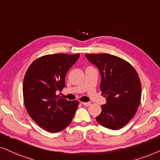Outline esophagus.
Listing matches in <instances>:
<instances>
[{"instance_id":"obj_1","label":"esophagus","mask_w":160,"mask_h":160,"mask_svg":"<svg viewBox=\"0 0 160 160\" xmlns=\"http://www.w3.org/2000/svg\"><path fill=\"white\" fill-rule=\"evenodd\" d=\"M82 104L85 106H89L91 105V102H82Z\"/></svg>"}]
</instances>
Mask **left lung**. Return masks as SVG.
I'll return each instance as SVG.
<instances>
[{"instance_id": "left-lung-1", "label": "left lung", "mask_w": 160, "mask_h": 160, "mask_svg": "<svg viewBox=\"0 0 160 160\" xmlns=\"http://www.w3.org/2000/svg\"><path fill=\"white\" fill-rule=\"evenodd\" d=\"M101 75L100 90L106 99L96 120L105 128H122L136 114L142 87L139 76L131 64L109 54H86Z\"/></svg>"}]
</instances>
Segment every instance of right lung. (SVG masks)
Listing matches in <instances>:
<instances>
[{
  "label": "right lung",
  "mask_w": 160,
  "mask_h": 160,
  "mask_svg": "<svg viewBox=\"0 0 160 160\" xmlns=\"http://www.w3.org/2000/svg\"><path fill=\"white\" fill-rule=\"evenodd\" d=\"M80 54H55L43 56L28 68L23 84L24 104L32 120L42 128L59 132L70 124L78 101L57 96L66 86L65 78Z\"/></svg>",
  "instance_id": "add662e5"
}]
</instances>
